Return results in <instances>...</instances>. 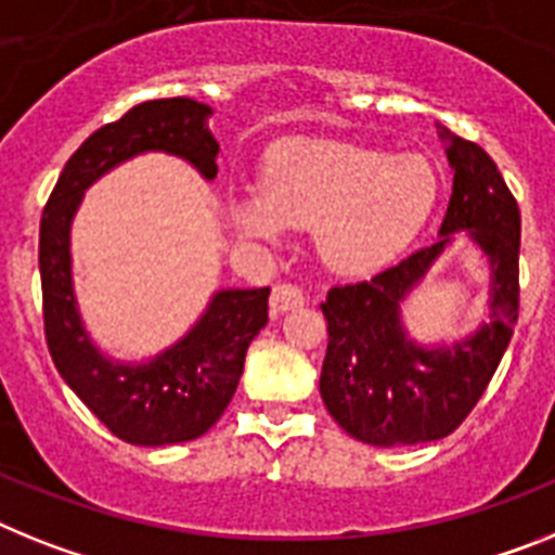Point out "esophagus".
I'll return each instance as SVG.
<instances>
[{"mask_svg": "<svg viewBox=\"0 0 555 555\" xmlns=\"http://www.w3.org/2000/svg\"><path fill=\"white\" fill-rule=\"evenodd\" d=\"M302 302H306L302 288H297L295 283H278L272 288V297H269V309H272V314H283V311L300 309Z\"/></svg>", "mask_w": 555, "mask_h": 555, "instance_id": "esophagus-1", "label": "esophagus"}]
</instances>
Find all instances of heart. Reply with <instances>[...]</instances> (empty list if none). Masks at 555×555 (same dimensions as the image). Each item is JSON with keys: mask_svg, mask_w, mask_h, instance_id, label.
Segmentation results:
<instances>
[{"mask_svg": "<svg viewBox=\"0 0 555 555\" xmlns=\"http://www.w3.org/2000/svg\"><path fill=\"white\" fill-rule=\"evenodd\" d=\"M438 198L433 165L353 142L283 145L267 184L232 202V219L253 238L286 227H317V253L331 269L362 274L385 267L426 224Z\"/></svg>", "mask_w": 555, "mask_h": 555, "instance_id": "heart-1", "label": "heart"}]
</instances>
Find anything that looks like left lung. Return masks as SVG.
<instances>
[{
  "instance_id": "left-lung-1",
  "label": "left lung",
  "mask_w": 555,
  "mask_h": 555,
  "mask_svg": "<svg viewBox=\"0 0 555 555\" xmlns=\"http://www.w3.org/2000/svg\"><path fill=\"white\" fill-rule=\"evenodd\" d=\"M454 170L452 198L435 244L415 249L371 281L334 286L320 396L331 418L371 447H413L447 438L489 387L519 311V207L494 159L440 129ZM454 231L481 246L492 269V320L452 346L424 349L400 323L403 297L423 280Z\"/></svg>"
}]
</instances>
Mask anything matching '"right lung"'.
<instances>
[{
	"label": "right lung",
	"instance_id": "1",
	"mask_svg": "<svg viewBox=\"0 0 555 555\" xmlns=\"http://www.w3.org/2000/svg\"><path fill=\"white\" fill-rule=\"evenodd\" d=\"M212 108L191 98L145 101L94 131L61 170L41 212L39 272L50 357L83 404L120 440L168 447L205 435L244 373L246 348L269 320V288H221L188 334L149 362H117L89 339L73 288L69 230L89 184L145 151L191 163L210 182L219 142Z\"/></svg>",
	"mask_w": 555,
	"mask_h": 555
}]
</instances>
